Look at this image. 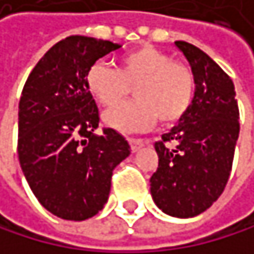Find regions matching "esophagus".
<instances>
[{"label": "esophagus", "mask_w": 254, "mask_h": 254, "mask_svg": "<svg viewBox=\"0 0 254 254\" xmlns=\"http://www.w3.org/2000/svg\"><path fill=\"white\" fill-rule=\"evenodd\" d=\"M128 142H129V145H131V149H132V152H135V151H138L140 148L143 146V140H140V138H128Z\"/></svg>", "instance_id": "obj_1"}]
</instances>
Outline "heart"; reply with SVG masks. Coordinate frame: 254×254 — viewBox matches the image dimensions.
Here are the masks:
<instances>
[{
    "mask_svg": "<svg viewBox=\"0 0 254 254\" xmlns=\"http://www.w3.org/2000/svg\"><path fill=\"white\" fill-rule=\"evenodd\" d=\"M88 91L103 106H114L134 86V100L109 109L103 122L120 132L151 128L160 120L171 125L182 119L194 97V74L190 66L152 46H142L119 60V69L95 63L86 75Z\"/></svg>",
    "mask_w": 254,
    "mask_h": 254,
    "instance_id": "heart-1",
    "label": "heart"
}]
</instances>
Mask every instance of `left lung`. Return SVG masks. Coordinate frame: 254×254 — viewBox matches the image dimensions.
Masks as SVG:
<instances>
[{
  "label": "left lung",
  "mask_w": 254,
  "mask_h": 254,
  "mask_svg": "<svg viewBox=\"0 0 254 254\" xmlns=\"http://www.w3.org/2000/svg\"><path fill=\"white\" fill-rule=\"evenodd\" d=\"M194 74L196 91L187 114L154 148L159 168L151 196L174 217H194L219 199L231 173L239 137L235 84L216 62L187 41H176Z\"/></svg>",
  "instance_id": "obj_1"
}]
</instances>
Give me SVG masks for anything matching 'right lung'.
<instances>
[{"label":"right lung","mask_w":254,"mask_h":254,"mask_svg":"<svg viewBox=\"0 0 254 254\" xmlns=\"http://www.w3.org/2000/svg\"><path fill=\"white\" fill-rule=\"evenodd\" d=\"M120 48L81 35L58 41L32 69L19 98V165L38 202L66 221H86L103 208L112 171L131 154L117 131L94 132L98 108L86 86L91 66Z\"/></svg>","instance_id":"add662e5"}]
</instances>
